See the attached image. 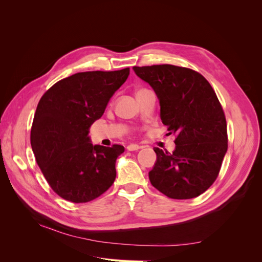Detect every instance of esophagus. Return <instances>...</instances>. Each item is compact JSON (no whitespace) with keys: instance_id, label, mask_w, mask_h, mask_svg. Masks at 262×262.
<instances>
[{"instance_id":"34e87169","label":"esophagus","mask_w":262,"mask_h":262,"mask_svg":"<svg viewBox=\"0 0 262 262\" xmlns=\"http://www.w3.org/2000/svg\"><path fill=\"white\" fill-rule=\"evenodd\" d=\"M140 148H141V146L138 145V144H130V145L126 146V149H128V150H138Z\"/></svg>"}]
</instances>
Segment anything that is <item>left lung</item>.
<instances>
[{"mask_svg": "<svg viewBox=\"0 0 262 262\" xmlns=\"http://www.w3.org/2000/svg\"><path fill=\"white\" fill-rule=\"evenodd\" d=\"M155 91L162 122L176 134L172 153L155 147L150 184L171 199H192L212 186L227 150V124L221 102L205 77L171 64L133 67Z\"/></svg>", "mask_w": 262, "mask_h": 262, "instance_id": "8db88e82", "label": "left lung"}]
</instances>
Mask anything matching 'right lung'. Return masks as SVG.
<instances>
[{
    "instance_id": "obj_1",
    "label": "right lung",
    "mask_w": 262,
    "mask_h": 262,
    "mask_svg": "<svg viewBox=\"0 0 262 262\" xmlns=\"http://www.w3.org/2000/svg\"><path fill=\"white\" fill-rule=\"evenodd\" d=\"M129 73V68L76 73L52 85L39 100L31 148L47 182L64 200L90 202L114 184L124 147L93 145L89 133Z\"/></svg>"
}]
</instances>
